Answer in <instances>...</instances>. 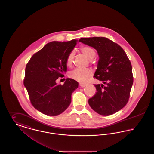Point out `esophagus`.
<instances>
[{"instance_id": "34e87169", "label": "esophagus", "mask_w": 154, "mask_h": 154, "mask_svg": "<svg viewBox=\"0 0 154 154\" xmlns=\"http://www.w3.org/2000/svg\"><path fill=\"white\" fill-rule=\"evenodd\" d=\"M80 86L81 87H85V86H87V84H82V83H81L80 84Z\"/></svg>"}]
</instances>
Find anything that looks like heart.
I'll return each instance as SVG.
<instances>
[{"mask_svg":"<svg viewBox=\"0 0 154 154\" xmlns=\"http://www.w3.org/2000/svg\"><path fill=\"white\" fill-rule=\"evenodd\" d=\"M81 51L83 54L89 60H92L95 58L96 52L94 48L88 46H84L81 48ZM74 53L72 51L67 56L66 59V65L68 67H71L73 63ZM92 74L90 69H76L69 74L70 78L80 82H86L89 80Z\"/></svg>","mask_w":154,"mask_h":154,"instance_id":"obj_1","label":"heart"}]
</instances>
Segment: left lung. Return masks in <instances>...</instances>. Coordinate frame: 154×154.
Here are the masks:
<instances>
[{
	"mask_svg": "<svg viewBox=\"0 0 154 154\" xmlns=\"http://www.w3.org/2000/svg\"><path fill=\"white\" fill-rule=\"evenodd\" d=\"M79 42L97 52L94 77L103 83L94 85L96 93L88 103L99 114H113L128 102L133 82L131 63L122 47L106 37L81 38Z\"/></svg>",
	"mask_w": 154,
	"mask_h": 154,
	"instance_id": "8db88e82",
	"label": "left lung"
}]
</instances>
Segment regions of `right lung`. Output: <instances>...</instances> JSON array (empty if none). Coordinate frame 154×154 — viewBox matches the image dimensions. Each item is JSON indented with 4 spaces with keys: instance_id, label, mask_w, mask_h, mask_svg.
Returning a JSON list of instances; mask_svg holds the SVG:
<instances>
[{
    "instance_id": "right-lung-1",
    "label": "right lung",
    "mask_w": 154,
    "mask_h": 154,
    "mask_svg": "<svg viewBox=\"0 0 154 154\" xmlns=\"http://www.w3.org/2000/svg\"><path fill=\"white\" fill-rule=\"evenodd\" d=\"M77 44L76 40L51 42L35 54L27 63L23 84L33 106L47 116L62 113L70 104L77 81L67 78L63 85L56 80L67 72L66 59Z\"/></svg>"
}]
</instances>
